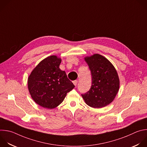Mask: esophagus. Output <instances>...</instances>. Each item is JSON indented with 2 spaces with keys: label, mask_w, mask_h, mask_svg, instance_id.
Segmentation results:
<instances>
[{
  "label": "esophagus",
  "mask_w": 147,
  "mask_h": 147,
  "mask_svg": "<svg viewBox=\"0 0 147 147\" xmlns=\"http://www.w3.org/2000/svg\"><path fill=\"white\" fill-rule=\"evenodd\" d=\"M73 82L74 85L75 86H76L77 84V83H78V81H77V80H75V81H73Z\"/></svg>",
  "instance_id": "esophagus-1"
}]
</instances>
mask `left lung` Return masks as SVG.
<instances>
[{"label": "left lung", "mask_w": 147, "mask_h": 147, "mask_svg": "<svg viewBox=\"0 0 147 147\" xmlns=\"http://www.w3.org/2000/svg\"><path fill=\"white\" fill-rule=\"evenodd\" d=\"M84 59L90 70L92 83L90 90L81 94L85 103L94 109L110 104L117 96L120 85L118 73L105 57L94 54Z\"/></svg>", "instance_id": "left-lung-1"}]
</instances>
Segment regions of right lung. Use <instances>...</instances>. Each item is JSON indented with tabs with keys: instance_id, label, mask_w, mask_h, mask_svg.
I'll return each mask as SVG.
<instances>
[{
	"instance_id": "1",
	"label": "right lung",
	"mask_w": 147,
	"mask_h": 147,
	"mask_svg": "<svg viewBox=\"0 0 147 147\" xmlns=\"http://www.w3.org/2000/svg\"><path fill=\"white\" fill-rule=\"evenodd\" d=\"M62 59L51 55L42 60L28 78V87L34 102L48 109L58 107L75 86L59 68Z\"/></svg>"
}]
</instances>
